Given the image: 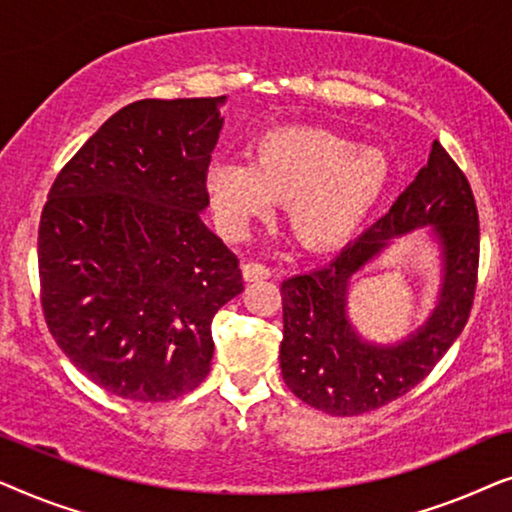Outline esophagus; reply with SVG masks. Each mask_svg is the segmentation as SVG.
<instances>
[{"instance_id": "1", "label": "esophagus", "mask_w": 512, "mask_h": 512, "mask_svg": "<svg viewBox=\"0 0 512 512\" xmlns=\"http://www.w3.org/2000/svg\"><path fill=\"white\" fill-rule=\"evenodd\" d=\"M242 275H244V279H247V282H258V279H268L272 272H270L268 265H263L258 261H247L242 265Z\"/></svg>"}]
</instances>
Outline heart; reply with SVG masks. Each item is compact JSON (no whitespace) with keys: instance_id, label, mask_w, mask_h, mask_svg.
Segmentation results:
<instances>
[{"instance_id":"heart-1","label":"heart","mask_w":512,"mask_h":512,"mask_svg":"<svg viewBox=\"0 0 512 512\" xmlns=\"http://www.w3.org/2000/svg\"><path fill=\"white\" fill-rule=\"evenodd\" d=\"M251 163L216 160L207 195L223 233L242 237L284 202L286 226L300 247L331 251L352 237L389 186L377 149L314 125L272 128L249 146Z\"/></svg>"}]
</instances>
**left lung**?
<instances>
[{"label":"left lung","instance_id":"obj_1","mask_svg":"<svg viewBox=\"0 0 512 512\" xmlns=\"http://www.w3.org/2000/svg\"><path fill=\"white\" fill-rule=\"evenodd\" d=\"M433 225L444 247V291L427 326L396 348L361 341L346 321L351 277L391 236ZM480 263L478 207L466 174L440 142L380 221L324 268L282 282L279 366L300 401L335 417L377 410L417 387L464 331Z\"/></svg>","mask_w":512,"mask_h":512}]
</instances>
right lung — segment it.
<instances>
[{
  "instance_id": "obj_1",
  "label": "right lung",
  "mask_w": 512,
  "mask_h": 512,
  "mask_svg": "<svg viewBox=\"0 0 512 512\" xmlns=\"http://www.w3.org/2000/svg\"><path fill=\"white\" fill-rule=\"evenodd\" d=\"M226 97L139 100L55 177L39 221L41 310L67 359L142 403L193 391L240 261L200 219Z\"/></svg>"
}]
</instances>
